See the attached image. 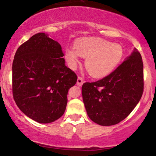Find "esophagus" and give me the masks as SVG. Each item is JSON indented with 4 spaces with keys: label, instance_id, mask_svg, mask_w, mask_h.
Here are the masks:
<instances>
[{
    "label": "esophagus",
    "instance_id": "obj_1",
    "mask_svg": "<svg viewBox=\"0 0 156 156\" xmlns=\"http://www.w3.org/2000/svg\"><path fill=\"white\" fill-rule=\"evenodd\" d=\"M83 83V79L82 77H78V80H77V85L79 86V87H81Z\"/></svg>",
    "mask_w": 156,
    "mask_h": 156
}]
</instances>
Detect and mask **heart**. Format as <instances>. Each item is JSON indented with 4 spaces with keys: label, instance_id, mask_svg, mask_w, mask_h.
<instances>
[{
    "label": "heart",
    "instance_id": "b5f03b06",
    "mask_svg": "<svg viewBox=\"0 0 156 156\" xmlns=\"http://www.w3.org/2000/svg\"><path fill=\"white\" fill-rule=\"evenodd\" d=\"M79 55L85 59V67L94 78H103L117 67L123 56L122 47L98 37H83L75 42L74 49L66 51V58L74 69Z\"/></svg>",
    "mask_w": 156,
    "mask_h": 156
}]
</instances>
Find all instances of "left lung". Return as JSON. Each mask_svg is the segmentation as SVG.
Listing matches in <instances>:
<instances>
[{
  "label": "left lung",
  "instance_id": "left-lung-1",
  "mask_svg": "<svg viewBox=\"0 0 156 156\" xmlns=\"http://www.w3.org/2000/svg\"><path fill=\"white\" fill-rule=\"evenodd\" d=\"M143 91V62L136 48L108 76L82 86L89 117L103 126L116 125L125 119L140 101Z\"/></svg>",
  "mask_w": 156,
  "mask_h": 156
}]
</instances>
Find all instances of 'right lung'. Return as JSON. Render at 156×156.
I'll list each match as a JSON object with an SVG mask.
<instances>
[{
	"label": "right lung",
	"mask_w": 156,
	"mask_h": 156,
	"mask_svg": "<svg viewBox=\"0 0 156 156\" xmlns=\"http://www.w3.org/2000/svg\"><path fill=\"white\" fill-rule=\"evenodd\" d=\"M60 44L38 33L21 44L12 64V93L25 114L50 123L65 112L69 89L76 83L75 72L65 65Z\"/></svg>",
	"instance_id": "obj_1"
}]
</instances>
